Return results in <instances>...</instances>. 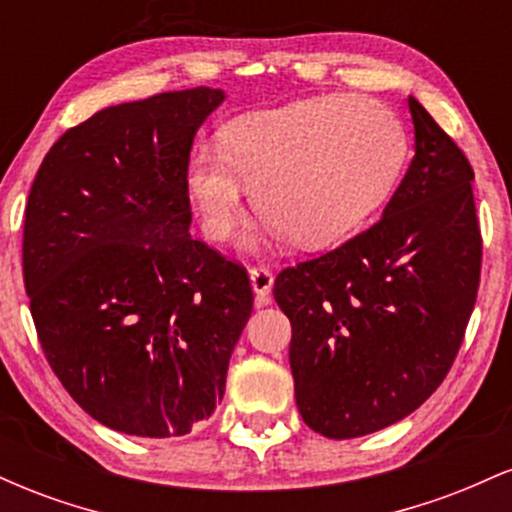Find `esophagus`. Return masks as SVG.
I'll return each instance as SVG.
<instances>
[{
    "mask_svg": "<svg viewBox=\"0 0 512 512\" xmlns=\"http://www.w3.org/2000/svg\"><path fill=\"white\" fill-rule=\"evenodd\" d=\"M250 284L252 291L257 296V305H267L269 293H272L274 286V274L269 267H252L250 269Z\"/></svg>",
    "mask_w": 512,
    "mask_h": 512,
    "instance_id": "esophagus-1",
    "label": "esophagus"
}]
</instances>
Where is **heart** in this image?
Returning a JSON list of instances; mask_svg holds the SVG:
<instances>
[{
    "mask_svg": "<svg viewBox=\"0 0 512 512\" xmlns=\"http://www.w3.org/2000/svg\"><path fill=\"white\" fill-rule=\"evenodd\" d=\"M407 151L392 110L334 93L228 122L219 149L195 146L185 187L211 243H223L236 228L243 182L252 209L281 238L320 250L351 236L383 207Z\"/></svg>",
    "mask_w": 512,
    "mask_h": 512,
    "instance_id": "b5f03b06",
    "label": "heart"
}]
</instances>
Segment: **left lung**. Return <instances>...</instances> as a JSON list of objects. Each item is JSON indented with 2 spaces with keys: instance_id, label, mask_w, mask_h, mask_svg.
Masks as SVG:
<instances>
[{
  "instance_id": "left-lung-1",
  "label": "left lung",
  "mask_w": 512,
  "mask_h": 512,
  "mask_svg": "<svg viewBox=\"0 0 512 512\" xmlns=\"http://www.w3.org/2000/svg\"><path fill=\"white\" fill-rule=\"evenodd\" d=\"M409 113L416 154L383 219L274 281L298 411L325 438L368 436L419 409L477 303L474 170L416 98Z\"/></svg>"
}]
</instances>
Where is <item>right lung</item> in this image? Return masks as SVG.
Here are the masks:
<instances>
[{
	"label": "right lung",
	"mask_w": 512,
	"mask_h": 512,
	"mask_svg": "<svg viewBox=\"0 0 512 512\" xmlns=\"http://www.w3.org/2000/svg\"><path fill=\"white\" fill-rule=\"evenodd\" d=\"M221 88L105 108L40 163L23 284L50 368L86 414L139 438L214 414L252 313L245 267L190 236L185 175Z\"/></svg>",
	"instance_id": "add662e5"
}]
</instances>
